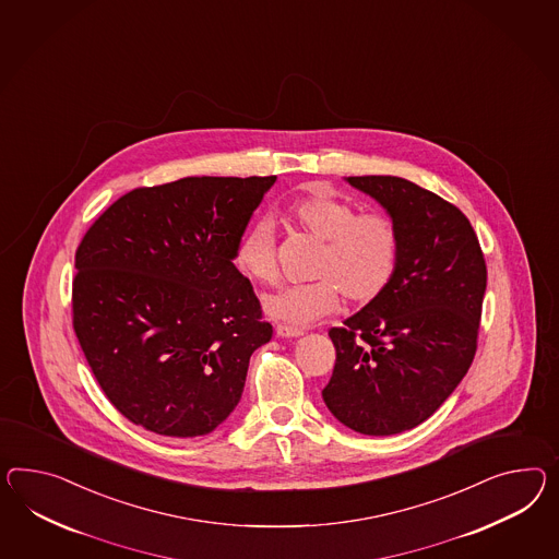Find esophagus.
I'll return each mask as SVG.
<instances>
[{
    "instance_id": "34e87169",
    "label": "esophagus",
    "mask_w": 559,
    "mask_h": 559,
    "mask_svg": "<svg viewBox=\"0 0 559 559\" xmlns=\"http://www.w3.org/2000/svg\"><path fill=\"white\" fill-rule=\"evenodd\" d=\"M275 334L277 336H282V338H298V336H301L304 332L298 329H289V326H284V324H280L277 329H275Z\"/></svg>"
}]
</instances>
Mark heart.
Listing matches in <instances>:
<instances>
[{"label": "heart", "mask_w": 559, "mask_h": 559, "mask_svg": "<svg viewBox=\"0 0 559 559\" xmlns=\"http://www.w3.org/2000/svg\"><path fill=\"white\" fill-rule=\"evenodd\" d=\"M287 223L324 241L312 284H294L265 296L263 310L289 329H306L341 308L343 294L367 304L383 294L400 261V233L391 216L358 213L355 202L326 190L308 192L286 209ZM237 267L261 284L277 280L275 229L270 218L245 229L235 247Z\"/></svg>", "instance_id": "heart-1"}]
</instances>
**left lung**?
<instances>
[{
	"label": "left lung",
	"instance_id": "8db88e82",
	"mask_svg": "<svg viewBox=\"0 0 559 559\" xmlns=\"http://www.w3.org/2000/svg\"><path fill=\"white\" fill-rule=\"evenodd\" d=\"M393 218L400 261L381 296L330 329L336 362L322 397L341 424L393 436L426 421L476 353L487 263L454 204L397 176H348Z\"/></svg>",
	"mask_w": 559,
	"mask_h": 559
}]
</instances>
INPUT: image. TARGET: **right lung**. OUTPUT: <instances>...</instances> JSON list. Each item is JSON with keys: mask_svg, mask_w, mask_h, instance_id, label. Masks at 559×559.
I'll return each mask as SVG.
<instances>
[{"mask_svg": "<svg viewBox=\"0 0 559 559\" xmlns=\"http://www.w3.org/2000/svg\"><path fill=\"white\" fill-rule=\"evenodd\" d=\"M275 176H190L135 188L86 230L74 255L72 326L115 409L170 438L218 428L249 358L272 341L233 263Z\"/></svg>", "mask_w": 559, "mask_h": 559, "instance_id": "right-lung-1", "label": "right lung"}]
</instances>
